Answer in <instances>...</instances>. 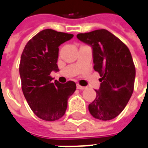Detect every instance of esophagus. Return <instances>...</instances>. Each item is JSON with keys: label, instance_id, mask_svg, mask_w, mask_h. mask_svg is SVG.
Segmentation results:
<instances>
[{"label": "esophagus", "instance_id": "34e87169", "mask_svg": "<svg viewBox=\"0 0 148 148\" xmlns=\"http://www.w3.org/2000/svg\"><path fill=\"white\" fill-rule=\"evenodd\" d=\"M77 88L80 89V90H83V89H85L86 88L84 86H82V85H80L79 84H77Z\"/></svg>", "mask_w": 148, "mask_h": 148}]
</instances>
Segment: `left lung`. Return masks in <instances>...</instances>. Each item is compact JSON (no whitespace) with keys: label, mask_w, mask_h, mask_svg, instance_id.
I'll use <instances>...</instances> for the list:
<instances>
[{"label":"left lung","mask_w":148,"mask_h":148,"mask_svg":"<svg viewBox=\"0 0 148 148\" xmlns=\"http://www.w3.org/2000/svg\"><path fill=\"white\" fill-rule=\"evenodd\" d=\"M77 38L92 48L94 70L101 82L96 98L88 106L92 116L110 120L120 114L134 88L136 70L128 47L106 29L79 33Z\"/></svg>","instance_id":"left-lung-1"}]
</instances>
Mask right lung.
<instances>
[{
  "instance_id": "obj_1",
  "label": "right lung",
  "mask_w": 148,
  "mask_h": 148,
  "mask_svg": "<svg viewBox=\"0 0 148 148\" xmlns=\"http://www.w3.org/2000/svg\"><path fill=\"white\" fill-rule=\"evenodd\" d=\"M74 35L44 29L25 45L19 65L21 89L35 115L46 121H55L64 116L67 100L76 90V84L69 81L60 84L50 76L59 71L57 58L59 47Z\"/></svg>"
}]
</instances>
